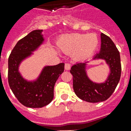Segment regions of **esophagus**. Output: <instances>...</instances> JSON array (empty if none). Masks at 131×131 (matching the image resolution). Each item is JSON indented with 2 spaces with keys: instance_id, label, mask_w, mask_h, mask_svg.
<instances>
[{
  "instance_id": "esophagus-1",
  "label": "esophagus",
  "mask_w": 131,
  "mask_h": 131,
  "mask_svg": "<svg viewBox=\"0 0 131 131\" xmlns=\"http://www.w3.org/2000/svg\"><path fill=\"white\" fill-rule=\"evenodd\" d=\"M71 67V64H69V63H66L65 65H64V69H65L66 70H69Z\"/></svg>"
}]
</instances>
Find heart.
<instances>
[{
    "instance_id": "1",
    "label": "heart",
    "mask_w": 131,
    "mask_h": 131,
    "mask_svg": "<svg viewBox=\"0 0 131 131\" xmlns=\"http://www.w3.org/2000/svg\"><path fill=\"white\" fill-rule=\"evenodd\" d=\"M98 46V39L94 34L66 35L59 42L60 48L67 54L73 53L77 60H85L93 54Z\"/></svg>"
}]
</instances>
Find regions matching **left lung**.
<instances>
[{
	"label": "left lung",
	"mask_w": 131,
	"mask_h": 131,
	"mask_svg": "<svg viewBox=\"0 0 131 131\" xmlns=\"http://www.w3.org/2000/svg\"><path fill=\"white\" fill-rule=\"evenodd\" d=\"M101 58L110 65L111 73L103 83L91 81L86 75V63L79 62L71 67L70 72L73 76V88L80 99L88 102H99L106 100L115 91L121 78V65L120 54L112 39L101 34V49L93 59Z\"/></svg>",
	"instance_id": "1"
}]
</instances>
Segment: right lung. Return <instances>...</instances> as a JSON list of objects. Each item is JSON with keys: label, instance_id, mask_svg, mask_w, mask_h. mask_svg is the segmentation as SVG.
Returning <instances> with one entry per match:
<instances>
[{"label": "right lung", "instance_id": "right-lung-1", "mask_svg": "<svg viewBox=\"0 0 131 131\" xmlns=\"http://www.w3.org/2000/svg\"><path fill=\"white\" fill-rule=\"evenodd\" d=\"M42 30L33 31L17 43L8 58V83L18 101L31 108L48 104L54 97V86L64 69V64L46 67L36 81L28 82L18 72L21 60L31 54L43 41Z\"/></svg>", "mask_w": 131, "mask_h": 131}]
</instances>
